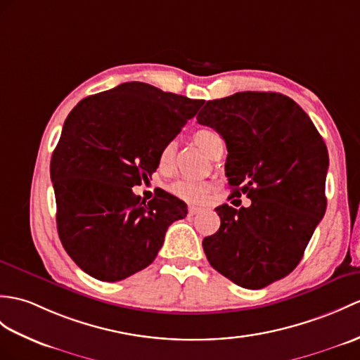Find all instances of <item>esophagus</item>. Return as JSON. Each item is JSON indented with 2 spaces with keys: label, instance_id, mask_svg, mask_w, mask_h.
Here are the masks:
<instances>
[{
  "label": "esophagus",
  "instance_id": "esophagus-1",
  "mask_svg": "<svg viewBox=\"0 0 360 360\" xmlns=\"http://www.w3.org/2000/svg\"><path fill=\"white\" fill-rule=\"evenodd\" d=\"M198 213H200V208H199V207H193V205L188 207V214H190V216L198 214Z\"/></svg>",
  "mask_w": 360,
  "mask_h": 360
}]
</instances>
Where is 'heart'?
Returning a JSON list of instances; mask_svg holds the SVG:
<instances>
[{"label": "heart", "mask_w": 360, "mask_h": 360, "mask_svg": "<svg viewBox=\"0 0 360 360\" xmlns=\"http://www.w3.org/2000/svg\"><path fill=\"white\" fill-rule=\"evenodd\" d=\"M193 141L196 142L198 147L202 148L208 156L213 158V160L221 152H224V139L219 133L213 129L198 130L193 135ZM174 155H176V142H167L160 156L161 167H164V169H170L174 161ZM210 188L212 186L208 182L191 179H178L167 187V190H169L172 195L182 200H187V202H204Z\"/></svg>", "instance_id": "heart-1"}]
</instances>
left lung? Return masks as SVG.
I'll return each mask as SVG.
<instances>
[{"label":"left lung","instance_id":"8db88e82","mask_svg":"<svg viewBox=\"0 0 360 360\" xmlns=\"http://www.w3.org/2000/svg\"><path fill=\"white\" fill-rule=\"evenodd\" d=\"M196 120L225 141L231 196L252 199L214 208L221 227L202 240L205 256L236 285L261 290L296 269L323 218L327 146L302 108L273 91L207 101Z\"/></svg>","mask_w":360,"mask_h":360}]
</instances>
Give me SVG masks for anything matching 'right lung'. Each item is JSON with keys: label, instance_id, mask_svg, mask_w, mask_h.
Instances as JSON below:
<instances>
[{"label": "right lung", "instance_id": "1", "mask_svg": "<svg viewBox=\"0 0 360 360\" xmlns=\"http://www.w3.org/2000/svg\"><path fill=\"white\" fill-rule=\"evenodd\" d=\"M205 101L146 82L82 99L67 116L50 161L56 227L73 262L91 278L116 282L146 269L187 205L161 193L146 204L131 187L152 178L167 142Z\"/></svg>", "mask_w": 360, "mask_h": 360}]
</instances>
